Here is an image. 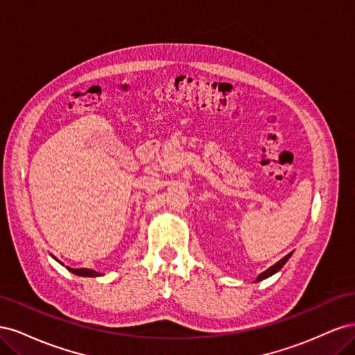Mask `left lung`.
Here are the masks:
<instances>
[{
    "instance_id": "1",
    "label": "left lung",
    "mask_w": 355,
    "mask_h": 355,
    "mask_svg": "<svg viewBox=\"0 0 355 355\" xmlns=\"http://www.w3.org/2000/svg\"><path fill=\"white\" fill-rule=\"evenodd\" d=\"M293 254V252H290L288 254H286L284 257H283V259H280V261H278L277 263H274L272 266H270V268H268V270L266 271H263L262 274H259V275H257L256 277V283L257 282H262V280H265V278H268V277H271V275H274L275 272H278V271H280L282 270V268L284 266V263L290 259V256H292Z\"/></svg>"
}]
</instances>
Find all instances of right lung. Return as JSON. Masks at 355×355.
<instances>
[{"label": "right lung", "instance_id": "right-lung-1", "mask_svg": "<svg viewBox=\"0 0 355 355\" xmlns=\"http://www.w3.org/2000/svg\"><path fill=\"white\" fill-rule=\"evenodd\" d=\"M51 257H53V259H55L56 262H59L60 265L65 266V263H62V262L58 259V257H55L53 254H51ZM65 268H67V270H68L69 272H72V274H75V275H80V277H101V275H103V274H101V272H98V271H94V270H89V268H78V270H77V268H71V266H65Z\"/></svg>", "mask_w": 355, "mask_h": 355}]
</instances>
